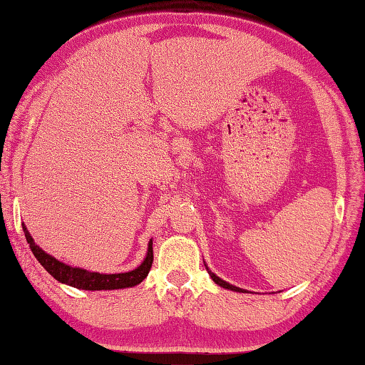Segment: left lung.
Segmentation results:
<instances>
[{"label": "left lung", "instance_id": "obj_1", "mask_svg": "<svg viewBox=\"0 0 365 365\" xmlns=\"http://www.w3.org/2000/svg\"><path fill=\"white\" fill-rule=\"evenodd\" d=\"M207 269H208V268H207ZM208 274H210V276H212V279L215 281V283H217V284H220V286H222V287H225V289H232V291H238V292H241V291H243V289H241V287H236V286H233V284H230V283H227V281L220 279V278H218V276H217V274H215V273H212V271H210V269H208Z\"/></svg>", "mask_w": 365, "mask_h": 365}]
</instances>
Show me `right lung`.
Instances as JSON below:
<instances>
[{
	"label": "right lung",
	"instance_id": "1",
	"mask_svg": "<svg viewBox=\"0 0 365 365\" xmlns=\"http://www.w3.org/2000/svg\"><path fill=\"white\" fill-rule=\"evenodd\" d=\"M23 232H24V236H26V241L31 251H33L36 259L43 264V268L48 271L54 279H58L59 283L78 287V289L102 291V289H122V287L137 286L138 283H142V281L147 278L148 271L152 268V261H153L152 241L148 243L145 259H143V263L138 266V268L129 271V273L101 274V273H91V271H86L81 268H73V266L61 263V261L53 258L51 255L44 253V251L34 243V240L31 238V235L24 225H23Z\"/></svg>",
	"mask_w": 365,
	"mask_h": 365
}]
</instances>
